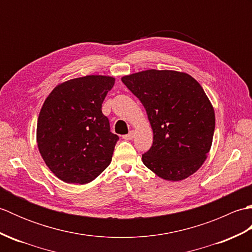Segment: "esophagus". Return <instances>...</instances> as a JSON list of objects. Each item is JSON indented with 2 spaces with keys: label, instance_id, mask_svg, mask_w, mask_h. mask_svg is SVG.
Wrapping results in <instances>:
<instances>
[{
  "label": "esophagus",
  "instance_id": "obj_1",
  "mask_svg": "<svg viewBox=\"0 0 252 252\" xmlns=\"http://www.w3.org/2000/svg\"><path fill=\"white\" fill-rule=\"evenodd\" d=\"M122 137L125 138V140H133V137H134V131L131 130L126 135H123Z\"/></svg>",
  "mask_w": 252,
  "mask_h": 252
}]
</instances>
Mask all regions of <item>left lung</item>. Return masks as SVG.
Wrapping results in <instances>:
<instances>
[{
	"label": "left lung",
	"instance_id": "left-lung-1",
	"mask_svg": "<svg viewBox=\"0 0 252 252\" xmlns=\"http://www.w3.org/2000/svg\"><path fill=\"white\" fill-rule=\"evenodd\" d=\"M122 82L146 109L154 141L143 163L167 181H181L205 162L216 126L215 110L201 85L185 72L145 70Z\"/></svg>",
	"mask_w": 252,
	"mask_h": 252
}]
</instances>
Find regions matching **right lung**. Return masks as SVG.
<instances>
[{"label": "right lung", "mask_w": 252, "mask_h": 252, "mask_svg": "<svg viewBox=\"0 0 252 252\" xmlns=\"http://www.w3.org/2000/svg\"><path fill=\"white\" fill-rule=\"evenodd\" d=\"M115 78L85 76L63 82L42 106L36 126L39 152L58 179L87 184L108 167L119 136L110 132L101 104Z\"/></svg>", "instance_id": "obj_1"}]
</instances>
